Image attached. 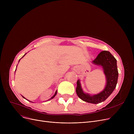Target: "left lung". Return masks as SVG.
Returning a JSON list of instances; mask_svg holds the SVG:
<instances>
[{"label":"left lung","instance_id":"1","mask_svg":"<svg viewBox=\"0 0 134 134\" xmlns=\"http://www.w3.org/2000/svg\"><path fill=\"white\" fill-rule=\"evenodd\" d=\"M92 63L102 67L106 79V85L104 90L98 94L91 95L83 91L80 80L77 81L76 92L81 100L89 103L98 104L106 100L113 92L117 83L118 72L117 60L114 56L108 51L100 52Z\"/></svg>","mask_w":134,"mask_h":134}]
</instances>
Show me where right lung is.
Segmentation results:
<instances>
[{"instance_id": "add662e5", "label": "right lung", "mask_w": 134, "mask_h": 134, "mask_svg": "<svg viewBox=\"0 0 134 134\" xmlns=\"http://www.w3.org/2000/svg\"><path fill=\"white\" fill-rule=\"evenodd\" d=\"M26 54H24V56H23V57H22V58H23V57H24V56H25V55H26ZM22 58H21V59H22ZM19 59V61H20V59ZM19 62H18V63H19ZM16 68H17V67H16ZM16 71V70H15V71ZM56 94H57V90H56V91H55V94H54V96H53V97H51V98H50V99H48V100H51V99H53V98H54V97H55V96H56ZM22 96V97H23V98H24V99H26V98H25V97H23V96ZM26 100H27V99H26ZM28 101H29V100H28ZM47 101H48V100H47ZM29 102H31V101H29Z\"/></svg>"}]
</instances>
